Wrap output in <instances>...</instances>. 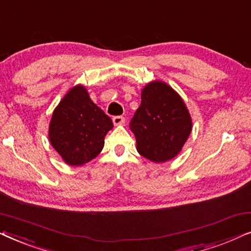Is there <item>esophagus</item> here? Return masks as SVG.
<instances>
[{"label":"esophagus","instance_id":"1","mask_svg":"<svg viewBox=\"0 0 251 251\" xmlns=\"http://www.w3.org/2000/svg\"><path fill=\"white\" fill-rule=\"evenodd\" d=\"M113 123H114V126H122L125 123V118L123 116H114L113 118Z\"/></svg>","mask_w":251,"mask_h":251}]
</instances>
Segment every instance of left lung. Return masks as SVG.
<instances>
[{"instance_id": "left-lung-1", "label": "left lung", "mask_w": 251, "mask_h": 251, "mask_svg": "<svg viewBox=\"0 0 251 251\" xmlns=\"http://www.w3.org/2000/svg\"><path fill=\"white\" fill-rule=\"evenodd\" d=\"M130 129L140 155L160 163L179 154L192 131V119L183 98L166 82L155 80L142 90Z\"/></svg>"}]
</instances>
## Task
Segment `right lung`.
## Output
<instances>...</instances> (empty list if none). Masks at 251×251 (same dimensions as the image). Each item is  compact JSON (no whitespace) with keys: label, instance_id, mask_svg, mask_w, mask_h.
Masks as SVG:
<instances>
[{"label":"right lung","instance_id":"obj_1","mask_svg":"<svg viewBox=\"0 0 251 251\" xmlns=\"http://www.w3.org/2000/svg\"><path fill=\"white\" fill-rule=\"evenodd\" d=\"M113 122L82 84L68 90L52 113L49 139L65 163L83 166L101 152Z\"/></svg>","mask_w":251,"mask_h":251}]
</instances>
